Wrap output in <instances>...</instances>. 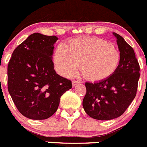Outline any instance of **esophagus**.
Here are the masks:
<instances>
[{"label":"esophagus","mask_w":147,"mask_h":147,"mask_svg":"<svg viewBox=\"0 0 147 147\" xmlns=\"http://www.w3.org/2000/svg\"><path fill=\"white\" fill-rule=\"evenodd\" d=\"M78 83H80V81H79V80H72V86H75V85L78 84Z\"/></svg>","instance_id":"obj_1"}]
</instances>
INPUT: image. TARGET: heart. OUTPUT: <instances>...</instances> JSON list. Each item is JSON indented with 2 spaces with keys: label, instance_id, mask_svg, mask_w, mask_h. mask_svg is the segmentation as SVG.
<instances>
[{
  "label": "heart",
  "instance_id": "heart-1",
  "mask_svg": "<svg viewBox=\"0 0 147 147\" xmlns=\"http://www.w3.org/2000/svg\"><path fill=\"white\" fill-rule=\"evenodd\" d=\"M55 65L60 74L73 76L80 66L86 78L94 81L112 76L119 67L120 53L115 45L102 38L88 37L73 40L57 48Z\"/></svg>",
  "mask_w": 147,
  "mask_h": 147
}]
</instances>
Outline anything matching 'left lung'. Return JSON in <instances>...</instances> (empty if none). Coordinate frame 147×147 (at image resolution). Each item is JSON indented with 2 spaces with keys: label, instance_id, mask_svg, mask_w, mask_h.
I'll use <instances>...</instances> for the list:
<instances>
[{
  "label": "left lung",
  "instance_id": "8db88e82",
  "mask_svg": "<svg viewBox=\"0 0 147 147\" xmlns=\"http://www.w3.org/2000/svg\"><path fill=\"white\" fill-rule=\"evenodd\" d=\"M113 34L120 53L118 68L105 80L86 83L83 109L96 120H109L121 116L134 99L138 88L140 66L134 49L123 37Z\"/></svg>",
  "mask_w": 147,
  "mask_h": 147
}]
</instances>
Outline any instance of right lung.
<instances>
[{
    "label": "right lung",
    "mask_w": 147,
    "mask_h": 147,
    "mask_svg": "<svg viewBox=\"0 0 147 147\" xmlns=\"http://www.w3.org/2000/svg\"><path fill=\"white\" fill-rule=\"evenodd\" d=\"M58 38L30 35L17 46L8 65V90L19 112L32 120H45L57 112L60 98L72 88L70 80L53 69L54 44Z\"/></svg>",
    "instance_id": "right-lung-1"
}]
</instances>
